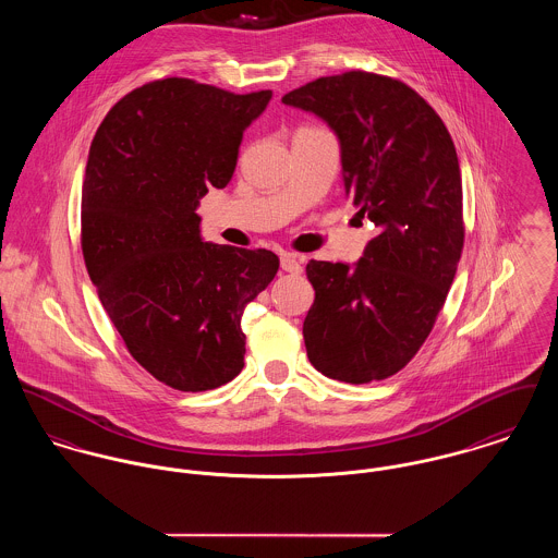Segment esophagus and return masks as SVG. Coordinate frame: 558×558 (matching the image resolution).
<instances>
[{"instance_id":"34e87169","label":"esophagus","mask_w":558,"mask_h":558,"mask_svg":"<svg viewBox=\"0 0 558 558\" xmlns=\"http://www.w3.org/2000/svg\"><path fill=\"white\" fill-rule=\"evenodd\" d=\"M281 268L290 275H301L303 272V264L299 259V255L283 254L281 255Z\"/></svg>"}]
</instances>
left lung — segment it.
<instances>
[{"mask_svg":"<svg viewBox=\"0 0 558 558\" xmlns=\"http://www.w3.org/2000/svg\"><path fill=\"white\" fill-rule=\"evenodd\" d=\"M281 101L330 125L345 194L379 228L354 266L306 264V355L330 379H386L417 354L457 275L464 226L452 136L428 101L381 74L322 76Z\"/></svg>","mask_w":558,"mask_h":558,"instance_id":"obj_1","label":"left lung"}]
</instances>
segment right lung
Here are the masks:
<instances>
[{
  "mask_svg": "<svg viewBox=\"0 0 558 558\" xmlns=\"http://www.w3.org/2000/svg\"><path fill=\"white\" fill-rule=\"evenodd\" d=\"M270 98L153 81L108 110L89 149L87 272L128 352L181 392L219 388L243 371V311L279 270L272 252L204 243L196 213L208 187L230 183L243 132Z\"/></svg>",
  "mask_w": 558,
  "mask_h": 558,
  "instance_id": "1",
  "label": "right lung"
}]
</instances>
